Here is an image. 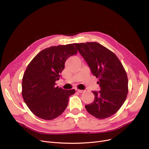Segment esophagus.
I'll return each mask as SVG.
<instances>
[{"label": "esophagus", "instance_id": "esophagus-1", "mask_svg": "<svg viewBox=\"0 0 149 149\" xmlns=\"http://www.w3.org/2000/svg\"><path fill=\"white\" fill-rule=\"evenodd\" d=\"M76 91H77V92L80 93H83L85 92V91H84V90H81V89H77Z\"/></svg>", "mask_w": 149, "mask_h": 149}]
</instances>
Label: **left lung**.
Returning <instances> with one entry per match:
<instances>
[{"label": "left lung", "mask_w": 149, "mask_h": 149, "mask_svg": "<svg viewBox=\"0 0 149 149\" xmlns=\"http://www.w3.org/2000/svg\"><path fill=\"white\" fill-rule=\"evenodd\" d=\"M74 44L99 81L100 90L93 91L94 100L85 105L87 111L100 119L110 117L120 109L128 94V78L124 66L117 56L98 42Z\"/></svg>", "instance_id": "8db88e82"}]
</instances>
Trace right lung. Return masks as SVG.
Wrapping results in <instances>:
<instances>
[{"label":"right lung","instance_id":"right-lung-1","mask_svg":"<svg viewBox=\"0 0 149 149\" xmlns=\"http://www.w3.org/2000/svg\"><path fill=\"white\" fill-rule=\"evenodd\" d=\"M77 53L72 44L52 46L41 50L31 61L24 74L22 95L30 111L38 118L52 120L58 117L68 105L75 89L55 86L64 63Z\"/></svg>","mask_w":149,"mask_h":149}]
</instances>
